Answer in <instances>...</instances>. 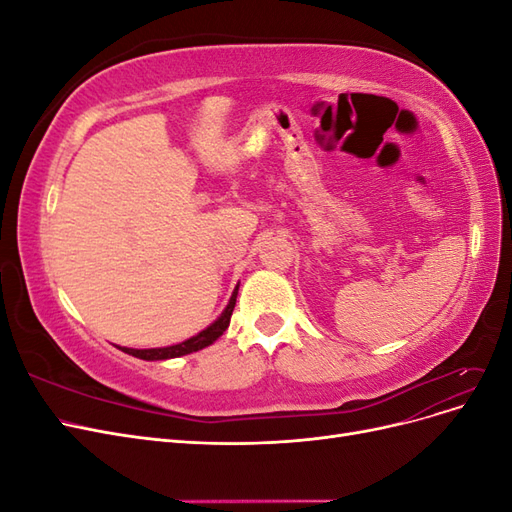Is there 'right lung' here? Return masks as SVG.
Listing matches in <instances>:
<instances>
[{
    "label": "right lung",
    "mask_w": 512,
    "mask_h": 512,
    "mask_svg": "<svg viewBox=\"0 0 512 512\" xmlns=\"http://www.w3.org/2000/svg\"><path fill=\"white\" fill-rule=\"evenodd\" d=\"M237 290H239V286L235 288V292H232V297H230L226 309L222 312V316L215 320L211 327H207L205 331H200L198 335H194L190 339H185V342H181L177 346H166V348H149V350L121 348V350L126 354L136 356V359H143V361H164V359H175V356H183V354H190V352H196V350H203V348L211 346L215 339H218L228 329L232 309H235V303H237Z\"/></svg>",
    "instance_id": "obj_1"
}]
</instances>
